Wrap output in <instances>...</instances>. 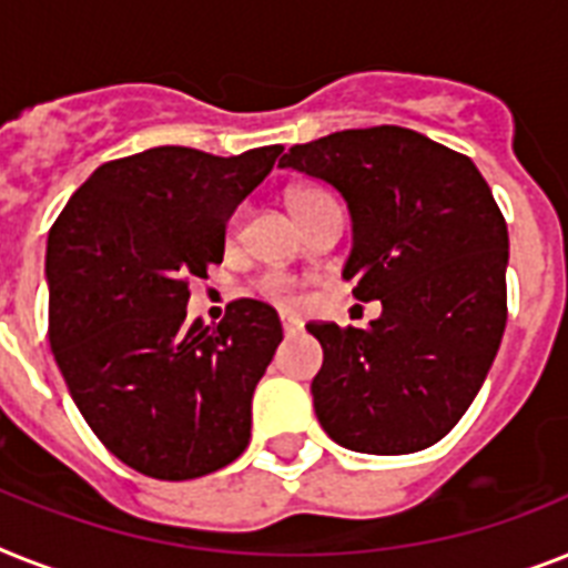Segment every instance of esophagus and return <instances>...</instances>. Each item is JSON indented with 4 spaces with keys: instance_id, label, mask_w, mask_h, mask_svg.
Returning a JSON list of instances; mask_svg holds the SVG:
<instances>
[{
    "instance_id": "obj_1",
    "label": "esophagus",
    "mask_w": 568,
    "mask_h": 568,
    "mask_svg": "<svg viewBox=\"0 0 568 568\" xmlns=\"http://www.w3.org/2000/svg\"><path fill=\"white\" fill-rule=\"evenodd\" d=\"M281 327H284V334H295V331H302V318L295 313H281Z\"/></svg>"
}]
</instances>
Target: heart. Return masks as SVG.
<instances>
[{
	"mask_svg": "<svg viewBox=\"0 0 568 568\" xmlns=\"http://www.w3.org/2000/svg\"><path fill=\"white\" fill-rule=\"evenodd\" d=\"M316 196H325V194H318V191H298V194L293 196V209H298V205L304 203H311V200H316ZM237 232V214H234L232 220H229V237ZM257 290L266 295V298H273V302H293V281L287 278V275H266V278H261V284H257Z\"/></svg>",
	"mask_w": 568,
	"mask_h": 568,
	"instance_id": "1",
	"label": "heart"
}]
</instances>
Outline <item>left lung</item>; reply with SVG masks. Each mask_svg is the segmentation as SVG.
I'll use <instances>...</instances> for the list:
<instances>
[{
    "instance_id": "8db88e82",
    "label": "left lung",
    "mask_w": 568,
    "mask_h": 568,
    "mask_svg": "<svg viewBox=\"0 0 568 568\" xmlns=\"http://www.w3.org/2000/svg\"><path fill=\"white\" fill-rule=\"evenodd\" d=\"M278 168L345 200L342 278L383 313L365 327L307 325L325 351L316 418L339 447H433L479 395L505 331L508 226L470 159L406 130H342L295 144Z\"/></svg>"
}]
</instances>
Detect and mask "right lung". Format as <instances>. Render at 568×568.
<instances>
[{"mask_svg":"<svg viewBox=\"0 0 568 568\" xmlns=\"http://www.w3.org/2000/svg\"><path fill=\"white\" fill-rule=\"evenodd\" d=\"M281 150L150 148L115 159L51 226V351L92 433L144 476L196 479L250 444L252 392L278 348V313L241 298L205 325L185 307L189 281L223 261L229 217Z\"/></svg>","mask_w":568,"mask_h":568,"instance_id":"obj_1","label":"right lung"}]
</instances>
